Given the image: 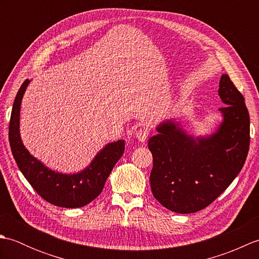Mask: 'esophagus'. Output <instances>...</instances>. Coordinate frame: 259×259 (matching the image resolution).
<instances>
[{"instance_id": "34e87169", "label": "esophagus", "mask_w": 259, "mask_h": 259, "mask_svg": "<svg viewBox=\"0 0 259 259\" xmlns=\"http://www.w3.org/2000/svg\"><path fill=\"white\" fill-rule=\"evenodd\" d=\"M136 138L138 139L140 142H145L148 138V131L145 129H138L136 131Z\"/></svg>"}]
</instances>
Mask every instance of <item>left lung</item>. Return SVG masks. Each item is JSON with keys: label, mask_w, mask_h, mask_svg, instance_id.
<instances>
[{"label": "left lung", "mask_w": 259, "mask_h": 259, "mask_svg": "<svg viewBox=\"0 0 259 259\" xmlns=\"http://www.w3.org/2000/svg\"><path fill=\"white\" fill-rule=\"evenodd\" d=\"M223 121L211 135L194 137L171 119L157 125L148 141L153 167V197L178 213L199 211L227 189L249 149V113L243 95L227 74L219 81Z\"/></svg>", "instance_id": "8db88e82"}]
</instances>
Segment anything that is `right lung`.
Here are the masks:
<instances>
[{
    "instance_id": "add662e5",
    "label": "right lung",
    "mask_w": 259,
    "mask_h": 259,
    "mask_svg": "<svg viewBox=\"0 0 259 259\" xmlns=\"http://www.w3.org/2000/svg\"><path fill=\"white\" fill-rule=\"evenodd\" d=\"M31 80L22 83L13 103L9 125V140L12 155L25 179L43 199L54 206L80 208L101 194L104 184L124 151V140L104 146L89 166L75 174H62L48 168L33 157L24 147L20 135L22 99Z\"/></svg>"
}]
</instances>
